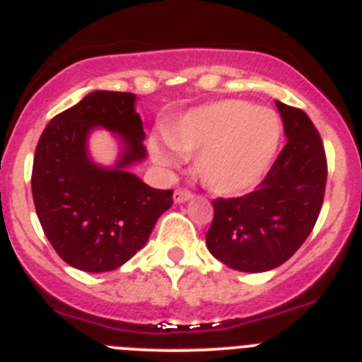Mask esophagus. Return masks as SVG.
<instances>
[{"instance_id":"esophagus-1","label":"esophagus","mask_w":362,"mask_h":362,"mask_svg":"<svg viewBox=\"0 0 362 362\" xmlns=\"http://www.w3.org/2000/svg\"><path fill=\"white\" fill-rule=\"evenodd\" d=\"M192 197V192L187 190V188H175L174 192V201L175 203H185Z\"/></svg>"}]
</instances>
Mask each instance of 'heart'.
<instances>
[{"instance_id": "heart-1", "label": "heart", "mask_w": 362, "mask_h": 362, "mask_svg": "<svg viewBox=\"0 0 362 362\" xmlns=\"http://www.w3.org/2000/svg\"><path fill=\"white\" fill-rule=\"evenodd\" d=\"M283 136L276 110L254 107L243 99H223L187 112L166 130V139L152 137L150 153L170 168L179 154L196 156V172L216 194H241L268 170Z\"/></svg>"}]
</instances>
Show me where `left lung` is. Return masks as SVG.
<instances>
[{"label":"left lung","instance_id":"1","mask_svg":"<svg viewBox=\"0 0 362 362\" xmlns=\"http://www.w3.org/2000/svg\"><path fill=\"white\" fill-rule=\"evenodd\" d=\"M288 137L254 192L214 199L210 254L232 270L267 272L288 261L315 226L325 201L326 153L306 112L276 101Z\"/></svg>","mask_w":362,"mask_h":362}]
</instances>
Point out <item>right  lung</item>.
<instances>
[{
	"label": "right lung",
	"instance_id": "add662e5",
	"mask_svg": "<svg viewBox=\"0 0 362 362\" xmlns=\"http://www.w3.org/2000/svg\"><path fill=\"white\" fill-rule=\"evenodd\" d=\"M130 92L95 90L57 114L37 141L32 197L57 255L83 272L119 268L145 246L174 190L150 188L127 166L146 156L143 121ZM103 126L119 133L124 153L114 169L94 165L86 137Z\"/></svg>",
	"mask_w": 362,
	"mask_h": 362
}]
</instances>
